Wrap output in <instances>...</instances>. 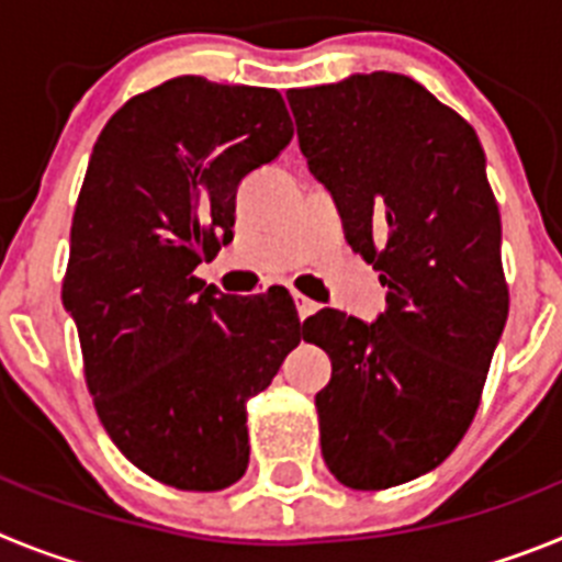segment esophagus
Masks as SVG:
<instances>
[{
    "instance_id": "obj_1",
    "label": "esophagus",
    "mask_w": 562,
    "mask_h": 562,
    "mask_svg": "<svg viewBox=\"0 0 562 562\" xmlns=\"http://www.w3.org/2000/svg\"><path fill=\"white\" fill-rule=\"evenodd\" d=\"M292 297H295L297 317H301V321H304V317H310L312 312L317 310V304H315V301H310V297H306V295H301V292H292Z\"/></svg>"
}]
</instances>
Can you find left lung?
<instances>
[{
    "instance_id": "8db88e82",
    "label": "left lung",
    "mask_w": 562,
    "mask_h": 562,
    "mask_svg": "<svg viewBox=\"0 0 562 562\" xmlns=\"http://www.w3.org/2000/svg\"><path fill=\"white\" fill-rule=\"evenodd\" d=\"M286 101L346 241L389 286L374 324L304 321L331 360L321 450L340 484L389 490L448 459L481 405L509 315L498 202L475 128L414 78L351 76Z\"/></svg>"
}]
</instances>
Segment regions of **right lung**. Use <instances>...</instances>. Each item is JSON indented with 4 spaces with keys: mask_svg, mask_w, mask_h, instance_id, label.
<instances>
[{
    "mask_svg": "<svg viewBox=\"0 0 562 562\" xmlns=\"http://www.w3.org/2000/svg\"><path fill=\"white\" fill-rule=\"evenodd\" d=\"M290 140L276 89L180 76L123 103L89 157L64 306L109 439L177 490L245 475L247 400L304 337L286 290L233 297L193 276L233 238L238 182Z\"/></svg>",
    "mask_w": 562,
    "mask_h": 562,
    "instance_id": "1",
    "label": "right lung"
}]
</instances>
